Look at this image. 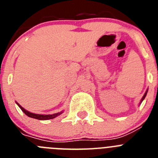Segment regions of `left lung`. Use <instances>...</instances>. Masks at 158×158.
I'll return each mask as SVG.
<instances>
[{
  "label": "left lung",
  "instance_id": "left-lung-1",
  "mask_svg": "<svg viewBox=\"0 0 158 158\" xmlns=\"http://www.w3.org/2000/svg\"><path fill=\"white\" fill-rule=\"evenodd\" d=\"M147 93H148V89L146 91V93H145V94L143 95V96H142V100H141V101H140V103H139V104H141V103H142V102L143 101V100H144V99L146 98V94H147Z\"/></svg>",
  "mask_w": 158,
  "mask_h": 158
}]
</instances>
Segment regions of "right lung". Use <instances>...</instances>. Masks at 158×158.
Returning a JSON list of instances; mask_svg holds the SVG:
<instances>
[{"label": "right lung", "instance_id": "add662e5", "mask_svg": "<svg viewBox=\"0 0 158 158\" xmlns=\"http://www.w3.org/2000/svg\"><path fill=\"white\" fill-rule=\"evenodd\" d=\"M16 104L19 106V108H20V109L23 111V112L24 113L25 115H27V116L30 117V118H36V119H40V120H48V119H52V118H56L57 116L60 115L62 112H63V111H60V112L54 113V114H52V115H40V114H35V113L30 112V111H27L26 109H24V108H23L21 105H19V104H18L17 102H16Z\"/></svg>", "mask_w": 158, "mask_h": 158}]
</instances>
